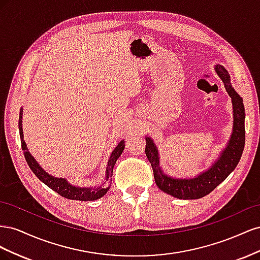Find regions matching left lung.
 <instances>
[{
  "mask_svg": "<svg viewBox=\"0 0 260 260\" xmlns=\"http://www.w3.org/2000/svg\"><path fill=\"white\" fill-rule=\"evenodd\" d=\"M225 91L232 100L233 128L229 142L210 167L193 178H175L164 172L159 165V153L152 138L145 137V154L152 165L156 185L159 190L180 200H198L212 192L237 167L245 144V109L243 100L233 89L230 75L222 65H215Z\"/></svg>",
  "mask_w": 260,
  "mask_h": 260,
  "instance_id": "1",
  "label": "left lung"
}]
</instances>
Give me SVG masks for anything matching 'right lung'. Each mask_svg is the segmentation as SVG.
<instances>
[{
	"instance_id": "right-lung-1",
	"label": "right lung",
	"mask_w": 260,
	"mask_h": 260,
	"mask_svg": "<svg viewBox=\"0 0 260 260\" xmlns=\"http://www.w3.org/2000/svg\"><path fill=\"white\" fill-rule=\"evenodd\" d=\"M18 128H19V135H20V141H21V148L30 169L32 170V172L38 177L39 180L42 181L44 184H46L50 188H52L53 191H55L60 196H62V198H66L68 200H76V201H82V202L99 200L102 198V196H104L107 193L112 182L114 166L117 159L119 158V156L122 154V151L124 149V140H121L120 142L117 144V146L114 148V151L107 161L106 172H105V182H110V185L107 188L104 185L105 182L103 184L96 185V186H76L72 183H69L67 179L65 178H57L48 174V172H46L35 159V157L30 154L25 140H23L22 108L20 109V113H19Z\"/></svg>"
}]
</instances>
